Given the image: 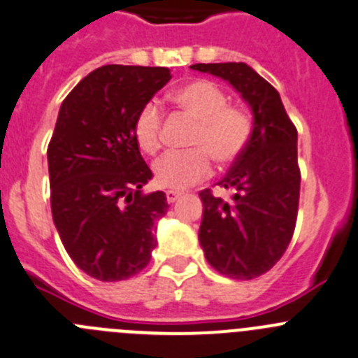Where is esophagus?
<instances>
[{"instance_id":"34e87169","label":"esophagus","mask_w":358,"mask_h":358,"mask_svg":"<svg viewBox=\"0 0 358 358\" xmlns=\"http://www.w3.org/2000/svg\"><path fill=\"white\" fill-rule=\"evenodd\" d=\"M180 196H182V192H178V190H168V192H166V199H168V203H175Z\"/></svg>"}]
</instances>
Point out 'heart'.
<instances>
[{
  "mask_svg": "<svg viewBox=\"0 0 358 358\" xmlns=\"http://www.w3.org/2000/svg\"><path fill=\"white\" fill-rule=\"evenodd\" d=\"M180 109L198 120L189 145L194 148L164 153L153 164L157 185L182 190L201 182L212 171V159L220 166L236 162L249 146L255 132V120L249 111L229 103V96L208 79H196L173 92ZM162 109L150 100L134 120V138L148 155L162 145Z\"/></svg>",
  "mask_w": 358,
  "mask_h": 358,
  "instance_id": "1",
  "label": "heart"
}]
</instances>
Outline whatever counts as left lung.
<instances>
[{"label": "left lung", "mask_w": 358, "mask_h": 358, "mask_svg": "<svg viewBox=\"0 0 358 358\" xmlns=\"http://www.w3.org/2000/svg\"><path fill=\"white\" fill-rule=\"evenodd\" d=\"M190 69L228 81L252 109L249 146L217 185L233 189L226 203L210 189L199 192V243L206 262L231 279L250 280L285 255L296 224L300 168L296 127L277 90L245 63H198Z\"/></svg>", "instance_id": "8db88e82"}]
</instances>
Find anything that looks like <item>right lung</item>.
I'll return each instance as SVG.
<instances>
[{
  "mask_svg": "<svg viewBox=\"0 0 358 358\" xmlns=\"http://www.w3.org/2000/svg\"><path fill=\"white\" fill-rule=\"evenodd\" d=\"M171 79L164 66L103 65L63 100L48 146L52 220L72 262L103 282L152 258L166 194H143L152 171L134 138L139 109Z\"/></svg>",
  "mask_w": 358,
  "mask_h": 358,
  "instance_id": "obj_1",
  "label": "right lung"
}]
</instances>
